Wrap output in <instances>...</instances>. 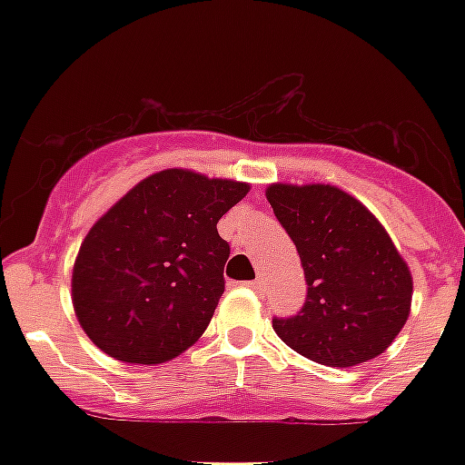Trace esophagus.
Masks as SVG:
<instances>
[{
    "mask_svg": "<svg viewBox=\"0 0 465 465\" xmlns=\"http://www.w3.org/2000/svg\"><path fill=\"white\" fill-rule=\"evenodd\" d=\"M246 287H248V290L258 292V294H261V292H262V282H261V280H251V282H246Z\"/></svg>",
    "mask_w": 465,
    "mask_h": 465,
    "instance_id": "1",
    "label": "esophagus"
}]
</instances>
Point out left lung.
<instances>
[{
	"mask_svg": "<svg viewBox=\"0 0 465 465\" xmlns=\"http://www.w3.org/2000/svg\"><path fill=\"white\" fill-rule=\"evenodd\" d=\"M265 195L309 284L297 316L272 318L282 342L325 367H354L386 352L411 316L412 275L379 219L323 183H272Z\"/></svg>",
	"mask_w": 465,
	"mask_h": 465,
	"instance_id": "left-lung-1",
	"label": "left lung"
}]
</instances>
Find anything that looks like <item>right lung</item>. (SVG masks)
Returning a JSON list of instances; mask_svg holds the SVG:
<instances>
[{
  "label": "right lung",
  "instance_id": "obj_1",
  "mask_svg": "<svg viewBox=\"0 0 465 465\" xmlns=\"http://www.w3.org/2000/svg\"><path fill=\"white\" fill-rule=\"evenodd\" d=\"M248 190L166 168L120 197L72 270V304L91 342L127 364H161L195 345L224 294L229 243L217 222Z\"/></svg>",
  "mask_w": 465,
  "mask_h": 465
}]
</instances>
